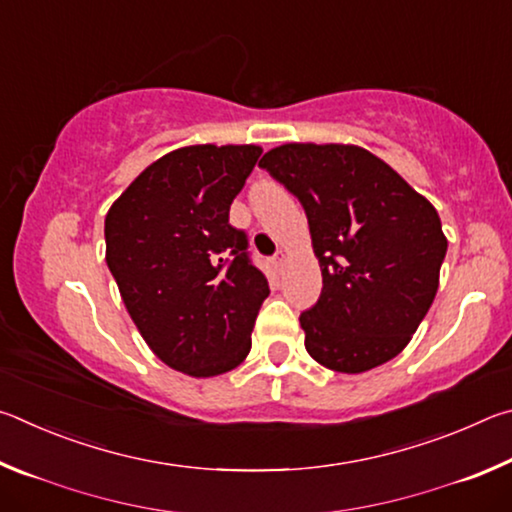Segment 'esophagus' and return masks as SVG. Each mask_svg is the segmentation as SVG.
I'll use <instances>...</instances> for the list:
<instances>
[{
    "label": "esophagus",
    "mask_w": 512,
    "mask_h": 512,
    "mask_svg": "<svg viewBox=\"0 0 512 512\" xmlns=\"http://www.w3.org/2000/svg\"><path fill=\"white\" fill-rule=\"evenodd\" d=\"M273 264H275V268H277V271H282V268H284V264H287V255H284V253H282V250H280V253H277V255L273 257Z\"/></svg>",
    "instance_id": "1"
}]
</instances>
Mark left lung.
Returning <instances> with one entry per match:
<instances>
[{"label": "left lung", "instance_id": "8db88e82", "mask_svg": "<svg viewBox=\"0 0 512 512\" xmlns=\"http://www.w3.org/2000/svg\"><path fill=\"white\" fill-rule=\"evenodd\" d=\"M259 167L305 207L323 273L300 314L309 357L345 375L397 357L438 291L447 237L436 207L357 144L289 142Z\"/></svg>", "mask_w": 512, "mask_h": 512}]
</instances>
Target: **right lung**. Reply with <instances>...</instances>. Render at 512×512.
Wrapping results in <instances>:
<instances>
[{
    "mask_svg": "<svg viewBox=\"0 0 512 512\" xmlns=\"http://www.w3.org/2000/svg\"><path fill=\"white\" fill-rule=\"evenodd\" d=\"M257 144H194L151 162L106 214V262L155 357L189 377L235 370L268 296L230 205Z\"/></svg>",
    "mask_w": 512,
    "mask_h": 512,
    "instance_id": "right-lung-1",
    "label": "right lung"
}]
</instances>
